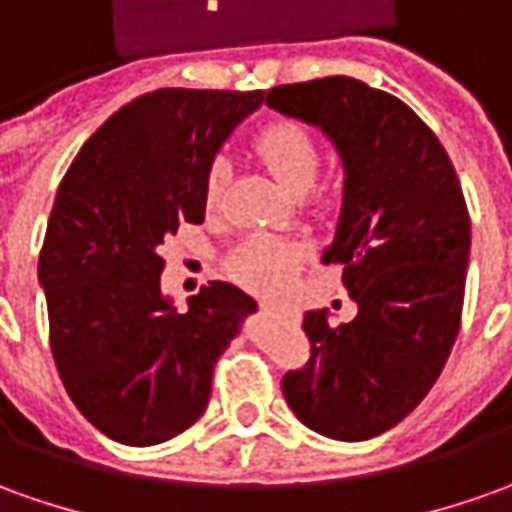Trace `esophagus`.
<instances>
[{
	"label": "esophagus",
	"mask_w": 512,
	"mask_h": 512,
	"mask_svg": "<svg viewBox=\"0 0 512 512\" xmlns=\"http://www.w3.org/2000/svg\"><path fill=\"white\" fill-rule=\"evenodd\" d=\"M269 311H274V314H280V316H283V319H291V322L297 319V314H294V311H288V308H269Z\"/></svg>",
	"instance_id": "1"
}]
</instances>
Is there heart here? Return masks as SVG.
Here are the masks:
<instances>
[{
  "mask_svg": "<svg viewBox=\"0 0 512 512\" xmlns=\"http://www.w3.org/2000/svg\"><path fill=\"white\" fill-rule=\"evenodd\" d=\"M257 154L269 165L274 179L283 184L288 193L302 196L311 190L319 170V151L308 128L300 123H271L257 134ZM229 168L227 162H212L207 170V204L215 207L227 187ZM302 263V249L277 238H252L246 241L232 257V271L238 280L263 294H283L291 285L294 271Z\"/></svg>",
  "mask_w": 512,
  "mask_h": 512,
  "instance_id": "heart-1",
  "label": "heart"
}]
</instances>
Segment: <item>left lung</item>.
<instances>
[{
    "label": "left lung",
    "mask_w": 512,
    "mask_h": 512,
    "mask_svg": "<svg viewBox=\"0 0 512 512\" xmlns=\"http://www.w3.org/2000/svg\"><path fill=\"white\" fill-rule=\"evenodd\" d=\"M266 106L311 125L342 159V210L322 263H342L358 305L333 325L308 311L305 370L283 378L308 429L361 443L426 398L460 330L471 221L440 139L406 103L356 78L274 86Z\"/></svg>",
    "instance_id": "left-lung-1"
}]
</instances>
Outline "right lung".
<instances>
[{"label":"right lung","mask_w":512,"mask_h":512,"mask_svg":"<svg viewBox=\"0 0 512 512\" xmlns=\"http://www.w3.org/2000/svg\"><path fill=\"white\" fill-rule=\"evenodd\" d=\"M266 92L156 89L97 128L52 204L38 285L55 367L81 415L123 446H156L210 403L212 367L257 314L232 283L187 311L162 291L159 246L201 224L207 170Z\"/></svg>","instance_id":"right-lung-1"}]
</instances>
